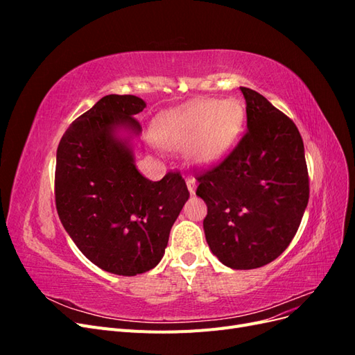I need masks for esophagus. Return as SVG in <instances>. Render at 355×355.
I'll list each match as a JSON object with an SVG mask.
<instances>
[{"mask_svg":"<svg viewBox=\"0 0 355 355\" xmlns=\"http://www.w3.org/2000/svg\"><path fill=\"white\" fill-rule=\"evenodd\" d=\"M187 187H188V191H189V194H191V196H194V194H196V189H197V184H196V179H192V178H188V179H187Z\"/></svg>","mask_w":355,"mask_h":355,"instance_id":"1","label":"esophagus"}]
</instances>
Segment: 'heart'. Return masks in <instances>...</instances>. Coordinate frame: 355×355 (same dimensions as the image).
Segmentation results:
<instances>
[{
  "instance_id": "obj_1",
  "label": "heart",
  "mask_w": 355,
  "mask_h": 355,
  "mask_svg": "<svg viewBox=\"0 0 355 355\" xmlns=\"http://www.w3.org/2000/svg\"><path fill=\"white\" fill-rule=\"evenodd\" d=\"M244 120L239 101L196 99L158 114L151 125L153 141L164 149L189 148L194 164L209 167L228 154Z\"/></svg>"
}]
</instances>
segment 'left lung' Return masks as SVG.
Segmentation results:
<instances>
[{"mask_svg": "<svg viewBox=\"0 0 355 355\" xmlns=\"http://www.w3.org/2000/svg\"><path fill=\"white\" fill-rule=\"evenodd\" d=\"M240 90L247 132L219 166L197 178V196L207 204L202 228L211 253L232 270H254L293 240L309 184L295 123L262 94Z\"/></svg>", "mask_w": 355, "mask_h": 355, "instance_id": "8db88e82", "label": "left lung"}]
</instances>
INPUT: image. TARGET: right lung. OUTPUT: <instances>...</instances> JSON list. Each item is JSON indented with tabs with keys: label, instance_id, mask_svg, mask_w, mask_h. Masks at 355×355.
I'll list each match as a JSON object with an SVG mask.
<instances>
[{
	"label": "right lung",
	"instance_id": "1",
	"mask_svg": "<svg viewBox=\"0 0 355 355\" xmlns=\"http://www.w3.org/2000/svg\"><path fill=\"white\" fill-rule=\"evenodd\" d=\"M146 108L133 94H108L75 120L56 154L55 196L63 228L101 270L132 277L163 259L170 230L189 198L185 180H149L135 163V115Z\"/></svg>",
	"mask_w": 355,
	"mask_h": 355
}]
</instances>
